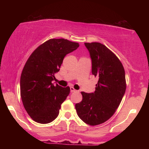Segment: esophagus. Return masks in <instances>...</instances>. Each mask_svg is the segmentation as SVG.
<instances>
[{
  "label": "esophagus",
  "mask_w": 149,
  "mask_h": 149,
  "mask_svg": "<svg viewBox=\"0 0 149 149\" xmlns=\"http://www.w3.org/2000/svg\"><path fill=\"white\" fill-rule=\"evenodd\" d=\"M70 91H71L72 93H73V92H76V91H77V90H75L73 87H70Z\"/></svg>",
  "instance_id": "34e87169"
}]
</instances>
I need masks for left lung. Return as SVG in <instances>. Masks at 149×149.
<instances>
[{
  "instance_id": "obj_1",
  "label": "left lung",
  "mask_w": 149,
  "mask_h": 149,
  "mask_svg": "<svg viewBox=\"0 0 149 149\" xmlns=\"http://www.w3.org/2000/svg\"><path fill=\"white\" fill-rule=\"evenodd\" d=\"M92 60V74L99 78L95 91L81 92L75 104L80 119L90 125L105 122L119 107L126 89L125 70L119 58L100 42H85Z\"/></svg>"
}]
</instances>
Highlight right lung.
<instances>
[{"instance_id":"right-lung-1","label":"right lung","mask_w":149,"mask_h":149,"mask_svg":"<svg viewBox=\"0 0 149 149\" xmlns=\"http://www.w3.org/2000/svg\"><path fill=\"white\" fill-rule=\"evenodd\" d=\"M78 42L50 39L37 48L25 64L20 78V95L25 109L35 122L48 123L56 119L70 94L68 86L52 81L65 56L79 47Z\"/></svg>"}]
</instances>
